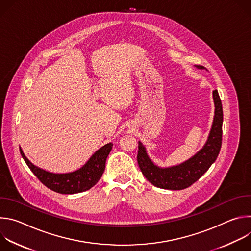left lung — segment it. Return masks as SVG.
Returning <instances> with one entry per match:
<instances>
[{
    "mask_svg": "<svg viewBox=\"0 0 251 251\" xmlns=\"http://www.w3.org/2000/svg\"><path fill=\"white\" fill-rule=\"evenodd\" d=\"M203 69L201 65H195ZM214 116L209 135L203 147L192 158L180 165L162 168L153 163L147 154L145 146L139 141L137 161L142 174L155 187L166 190H184L192 186L209 169L217 160L223 138V105L218 90L212 91Z\"/></svg>",
    "mask_w": 251,
    "mask_h": 251,
    "instance_id": "left-lung-1",
    "label": "left lung"
}]
</instances>
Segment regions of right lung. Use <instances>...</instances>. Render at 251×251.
<instances>
[{
	"instance_id": "1",
	"label": "right lung",
	"mask_w": 251,
	"mask_h": 251,
	"mask_svg": "<svg viewBox=\"0 0 251 251\" xmlns=\"http://www.w3.org/2000/svg\"><path fill=\"white\" fill-rule=\"evenodd\" d=\"M112 146V143L104 145L98 149L80 169L65 174L50 173L34 166L25 157L21 147L20 152L27 167L46 187L59 194L71 195L85 192L98 183L104 173L106 159L108 157Z\"/></svg>"
}]
</instances>
